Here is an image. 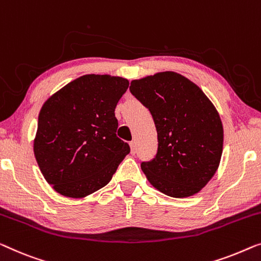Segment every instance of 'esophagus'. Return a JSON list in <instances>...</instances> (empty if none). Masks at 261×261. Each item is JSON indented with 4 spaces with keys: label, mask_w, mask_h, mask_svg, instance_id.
<instances>
[{
    "label": "esophagus",
    "mask_w": 261,
    "mask_h": 261,
    "mask_svg": "<svg viewBox=\"0 0 261 261\" xmlns=\"http://www.w3.org/2000/svg\"><path fill=\"white\" fill-rule=\"evenodd\" d=\"M129 146H130V150H132V153H135V150H137V142L135 141H130L129 142Z\"/></svg>",
    "instance_id": "34e87169"
}]
</instances>
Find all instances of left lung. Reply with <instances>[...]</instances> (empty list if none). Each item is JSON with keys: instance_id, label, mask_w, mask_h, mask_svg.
<instances>
[{"instance_id": "obj_1", "label": "left lung", "mask_w": 261, "mask_h": 261, "mask_svg": "<svg viewBox=\"0 0 261 261\" xmlns=\"http://www.w3.org/2000/svg\"><path fill=\"white\" fill-rule=\"evenodd\" d=\"M129 90L148 108L158 133L155 158L141 162L147 179L173 198L196 194L215 174L222 154L224 129L213 103L174 71L133 80Z\"/></svg>"}]
</instances>
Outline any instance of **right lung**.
<instances>
[{
	"mask_svg": "<svg viewBox=\"0 0 261 261\" xmlns=\"http://www.w3.org/2000/svg\"><path fill=\"white\" fill-rule=\"evenodd\" d=\"M129 82L84 75L56 92L39 114L34 154L58 193L84 198L106 186L129 145L116 137L115 107Z\"/></svg>",
	"mask_w": 261,
	"mask_h": 261,
	"instance_id": "obj_1",
	"label": "right lung"
}]
</instances>
